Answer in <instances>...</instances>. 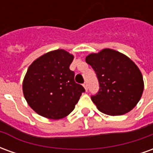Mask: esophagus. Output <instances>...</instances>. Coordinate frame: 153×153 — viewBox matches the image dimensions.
Returning <instances> with one entry per match:
<instances>
[{
  "instance_id": "obj_1",
  "label": "esophagus",
  "mask_w": 153,
  "mask_h": 153,
  "mask_svg": "<svg viewBox=\"0 0 153 153\" xmlns=\"http://www.w3.org/2000/svg\"><path fill=\"white\" fill-rule=\"evenodd\" d=\"M83 85V87H84L85 90H86V91H88V84H87V83H84Z\"/></svg>"
}]
</instances>
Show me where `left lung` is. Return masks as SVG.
<instances>
[{
  "label": "left lung",
  "instance_id": "obj_1",
  "mask_svg": "<svg viewBox=\"0 0 153 153\" xmlns=\"http://www.w3.org/2000/svg\"><path fill=\"white\" fill-rule=\"evenodd\" d=\"M85 60L94 70L99 82V91L91 99L101 112L121 115L137 105L144 83L141 71L133 60L109 48L89 54Z\"/></svg>",
  "mask_w": 153,
  "mask_h": 153
}]
</instances>
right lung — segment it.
<instances>
[{
    "label": "right lung",
    "mask_w": 153,
    "mask_h": 153,
    "mask_svg": "<svg viewBox=\"0 0 153 153\" xmlns=\"http://www.w3.org/2000/svg\"><path fill=\"white\" fill-rule=\"evenodd\" d=\"M74 56L62 49L44 54L29 65L23 81L25 100L38 115L51 120L65 117L73 111L82 93L70 70Z\"/></svg>",
    "instance_id": "1"
}]
</instances>
